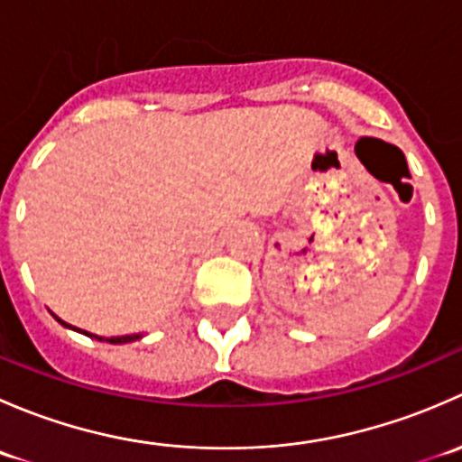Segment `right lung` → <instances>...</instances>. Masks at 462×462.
<instances>
[{
    "label": "right lung",
    "mask_w": 462,
    "mask_h": 462,
    "mask_svg": "<svg viewBox=\"0 0 462 462\" xmlns=\"http://www.w3.org/2000/svg\"><path fill=\"white\" fill-rule=\"evenodd\" d=\"M60 321H62V319H60ZM62 324H64V321H62ZM64 326H67V324H64ZM69 328H71V326H69ZM85 335H88V333H85ZM91 337H93V335H91ZM138 337H141V335H125V337H106V342H109V344H125V342H134V339H138ZM97 339H102V337H97Z\"/></svg>",
    "instance_id": "obj_1"
}]
</instances>
